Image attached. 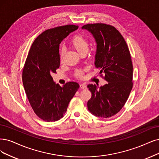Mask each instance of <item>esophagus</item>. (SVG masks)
<instances>
[{"label": "esophagus", "mask_w": 159, "mask_h": 159, "mask_svg": "<svg viewBox=\"0 0 159 159\" xmlns=\"http://www.w3.org/2000/svg\"><path fill=\"white\" fill-rule=\"evenodd\" d=\"M80 88L81 89H83V90H86L87 89V86L86 84H80Z\"/></svg>", "instance_id": "1"}]
</instances>
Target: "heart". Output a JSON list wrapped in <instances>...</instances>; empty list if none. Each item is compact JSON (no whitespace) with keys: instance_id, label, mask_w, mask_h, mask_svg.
<instances>
[{"instance_id":"b5f03b06","label":"heart","mask_w":159,"mask_h":159,"mask_svg":"<svg viewBox=\"0 0 159 159\" xmlns=\"http://www.w3.org/2000/svg\"><path fill=\"white\" fill-rule=\"evenodd\" d=\"M70 44H71L73 48L80 54H82L85 52H87L89 47V42H88L87 39L85 38L84 36H83V35L81 34H77L75 35L71 41H70ZM64 54L65 50L63 48H61L60 51V57L61 60H62ZM83 73L84 70L83 69L76 70L75 72V75L77 76V77H81L83 75Z\"/></svg>"}]
</instances>
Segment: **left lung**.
<instances>
[{"label":"left lung","mask_w":159,"mask_h":159,"mask_svg":"<svg viewBox=\"0 0 159 159\" xmlns=\"http://www.w3.org/2000/svg\"><path fill=\"white\" fill-rule=\"evenodd\" d=\"M90 32L97 44L95 66L107 82L106 84H89L92 97L88 109L96 116L109 118L118 113L124 106L133 86V66L125 39L117 29L105 23L87 24L82 27Z\"/></svg>","instance_id":"obj_1"}]
</instances>
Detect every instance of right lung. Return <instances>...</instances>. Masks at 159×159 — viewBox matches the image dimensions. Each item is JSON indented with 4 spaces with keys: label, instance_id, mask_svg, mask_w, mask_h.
<instances>
[{
    "label": "right lung",
    "instance_id": "obj_1",
    "mask_svg": "<svg viewBox=\"0 0 159 159\" xmlns=\"http://www.w3.org/2000/svg\"><path fill=\"white\" fill-rule=\"evenodd\" d=\"M78 27L67 25L46 30L34 40L27 57L22 73L23 86L34 113L44 121L61 119L79 89L76 82H68L62 87L56 84L51 76L60 67V44Z\"/></svg>",
    "mask_w": 159,
    "mask_h": 159
}]
</instances>
